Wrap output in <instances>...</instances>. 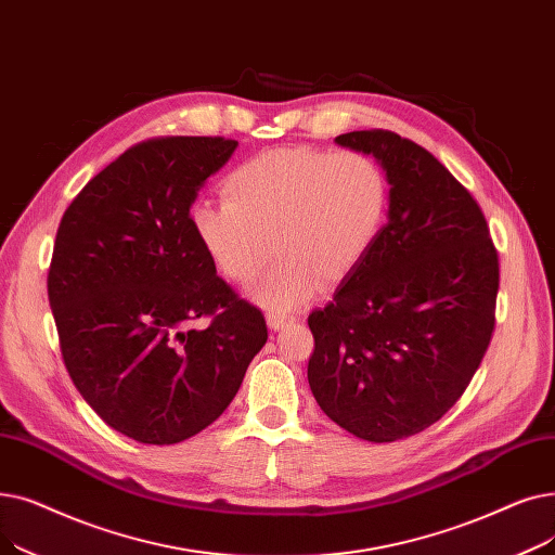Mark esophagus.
<instances>
[{
	"instance_id": "34e87169",
	"label": "esophagus",
	"mask_w": 555,
	"mask_h": 555,
	"mask_svg": "<svg viewBox=\"0 0 555 555\" xmlns=\"http://www.w3.org/2000/svg\"><path fill=\"white\" fill-rule=\"evenodd\" d=\"M267 323H269L271 330L280 332V330H284L288 323H294V319H288V315H284V313H269V315H267Z\"/></svg>"
}]
</instances>
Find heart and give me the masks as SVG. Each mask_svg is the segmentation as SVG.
Wrapping results in <instances>:
<instances>
[{
    "instance_id": "heart-1",
    "label": "heart",
    "mask_w": 555,
    "mask_h": 555,
    "mask_svg": "<svg viewBox=\"0 0 555 555\" xmlns=\"http://www.w3.org/2000/svg\"><path fill=\"white\" fill-rule=\"evenodd\" d=\"M388 209V180L359 151L271 149L232 169L223 203L194 207L201 246L269 311H294L321 286L348 280L373 250Z\"/></svg>"
}]
</instances>
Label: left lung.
<instances>
[{
  "instance_id": "8db88e82",
  "label": "left lung",
  "mask_w": 555,
  "mask_h": 555,
  "mask_svg": "<svg viewBox=\"0 0 555 555\" xmlns=\"http://www.w3.org/2000/svg\"><path fill=\"white\" fill-rule=\"evenodd\" d=\"M334 142L386 171L388 221L334 300L309 313L307 379L338 427L392 442L431 427L477 373L499 259L481 207L427 149L390 130Z\"/></svg>"
}]
</instances>
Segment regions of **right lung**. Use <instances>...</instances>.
<instances>
[{"label": "right lung", "instance_id": "obj_1", "mask_svg": "<svg viewBox=\"0 0 555 555\" xmlns=\"http://www.w3.org/2000/svg\"><path fill=\"white\" fill-rule=\"evenodd\" d=\"M240 146L163 138L121 153L65 209L47 278L67 373L115 431L173 444L228 409L269 338L192 225V205ZM209 314L207 328L193 323Z\"/></svg>", "mask_w": 555, "mask_h": 555}]
</instances>
